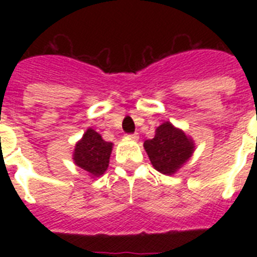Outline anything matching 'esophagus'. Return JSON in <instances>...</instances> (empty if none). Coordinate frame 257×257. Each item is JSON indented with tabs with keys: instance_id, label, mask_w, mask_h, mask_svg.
<instances>
[{
	"instance_id": "esophagus-1",
	"label": "esophagus",
	"mask_w": 257,
	"mask_h": 257,
	"mask_svg": "<svg viewBox=\"0 0 257 257\" xmlns=\"http://www.w3.org/2000/svg\"><path fill=\"white\" fill-rule=\"evenodd\" d=\"M126 138L130 140H138L139 139V135H138V134H127Z\"/></svg>"
}]
</instances>
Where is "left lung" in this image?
<instances>
[{"label":"left lung","instance_id":"8db88e82","mask_svg":"<svg viewBox=\"0 0 257 257\" xmlns=\"http://www.w3.org/2000/svg\"><path fill=\"white\" fill-rule=\"evenodd\" d=\"M144 149L157 171L172 175L192 157L194 142L183 130L165 122L157 127L153 139L145 140Z\"/></svg>","mask_w":257,"mask_h":257}]
</instances>
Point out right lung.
Returning a JSON list of instances; mask_svg holds the SVG:
<instances>
[{"instance_id": "add662e5", "label": "right lung", "mask_w": 257, "mask_h": 257, "mask_svg": "<svg viewBox=\"0 0 257 257\" xmlns=\"http://www.w3.org/2000/svg\"><path fill=\"white\" fill-rule=\"evenodd\" d=\"M112 148V143L105 142L100 134L88 128L74 147L73 161L78 167L97 178L108 169Z\"/></svg>"}]
</instances>
